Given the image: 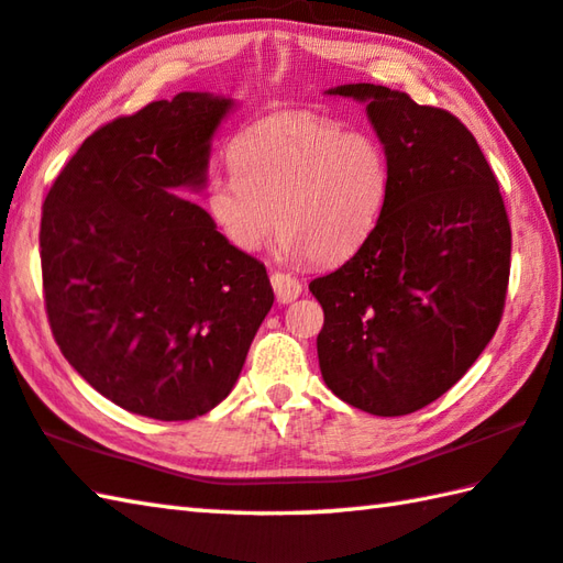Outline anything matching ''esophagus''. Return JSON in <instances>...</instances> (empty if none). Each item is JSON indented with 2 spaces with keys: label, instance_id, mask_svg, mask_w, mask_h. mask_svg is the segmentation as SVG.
Wrapping results in <instances>:
<instances>
[{
  "label": "esophagus",
  "instance_id": "34e87169",
  "mask_svg": "<svg viewBox=\"0 0 563 563\" xmlns=\"http://www.w3.org/2000/svg\"><path fill=\"white\" fill-rule=\"evenodd\" d=\"M272 286H274V294H277L279 303H291L294 299H299V294H301V282L284 272L272 274Z\"/></svg>",
  "mask_w": 563,
  "mask_h": 563
}]
</instances>
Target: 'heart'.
<instances>
[{"label":"heart","instance_id":"1","mask_svg":"<svg viewBox=\"0 0 563 563\" xmlns=\"http://www.w3.org/2000/svg\"><path fill=\"white\" fill-rule=\"evenodd\" d=\"M230 174H213L206 208L240 252L279 230L286 257L341 262L373 235L389 196V158L375 134L313 112L254 122L230 150Z\"/></svg>","mask_w":563,"mask_h":563}]
</instances>
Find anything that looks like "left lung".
<instances>
[{
    "label": "left lung",
    "mask_w": 563,
    "mask_h": 563,
    "mask_svg": "<svg viewBox=\"0 0 563 563\" xmlns=\"http://www.w3.org/2000/svg\"><path fill=\"white\" fill-rule=\"evenodd\" d=\"M365 102L389 158L377 228L343 267L309 284L323 306L328 389L375 417L439 399L500 325L512 232L500 186L459 117L385 85H338Z\"/></svg>",
    "instance_id": "left-lung-1"
}]
</instances>
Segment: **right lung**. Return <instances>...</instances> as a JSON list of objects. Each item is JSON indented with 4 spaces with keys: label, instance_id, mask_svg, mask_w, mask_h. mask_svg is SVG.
I'll return each instance as SVG.
<instances>
[{
    "label": "right lung",
    "instance_id": "right-lung-1",
    "mask_svg": "<svg viewBox=\"0 0 563 563\" xmlns=\"http://www.w3.org/2000/svg\"><path fill=\"white\" fill-rule=\"evenodd\" d=\"M230 98L178 92L100 126L41 213L53 338L76 373L132 413L203 417L230 395L274 303L267 269L176 194L206 186Z\"/></svg>",
    "mask_w": 563,
    "mask_h": 563
}]
</instances>
